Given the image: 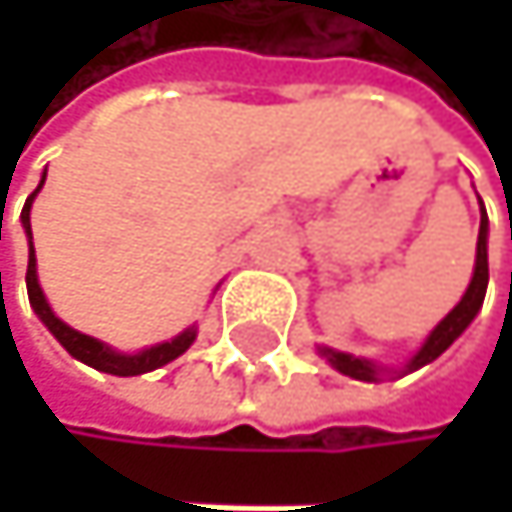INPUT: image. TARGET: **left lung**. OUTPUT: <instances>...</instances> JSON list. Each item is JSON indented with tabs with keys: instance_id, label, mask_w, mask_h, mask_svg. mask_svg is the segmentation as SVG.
<instances>
[{
	"instance_id": "8db88e82",
	"label": "left lung",
	"mask_w": 512,
	"mask_h": 512,
	"mask_svg": "<svg viewBox=\"0 0 512 512\" xmlns=\"http://www.w3.org/2000/svg\"><path fill=\"white\" fill-rule=\"evenodd\" d=\"M485 236H488V218H485V208H482V221H479V242H476V270H473V279H470V288L461 298V304L451 310L436 328L433 334L424 341V347L418 350V356L408 362V371H415L427 362H433L439 353H445L451 344H455L458 334L473 322V316L479 313L482 301H485V288H488V248H485ZM328 356V362L341 371V375H350L356 381H375L378 378V368L365 362V359H356V356H347V353H334V350H322Z\"/></svg>"
}]
</instances>
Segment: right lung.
<instances>
[{
  "instance_id": "obj_1",
  "label": "right lung",
  "mask_w": 512,
  "mask_h": 512,
  "mask_svg": "<svg viewBox=\"0 0 512 512\" xmlns=\"http://www.w3.org/2000/svg\"><path fill=\"white\" fill-rule=\"evenodd\" d=\"M42 184H45V178H42ZM42 184H39V187H42ZM39 187H36V193H39ZM36 193H30V199H27V205H24V211H21V221H24V227H27V236H30V239H33V233H30V205H33V196H36ZM27 294H30L33 310L39 313V319L48 325V331L54 334V338L64 344V350H67L70 356H76L79 362H85V365L97 368V371H107V375H119V378L144 375V371L162 368L165 362L178 359V356H181L193 341H196V331L190 328V331L178 334V338H174V341H165V344H159V347H150V350L137 353V356H122V353H113L110 347H104L101 341L88 338V334L73 331L67 322H61V319H57V316L51 313V307H48V301H45V294H42V288H39L33 242H30V264H27Z\"/></svg>"
}]
</instances>
